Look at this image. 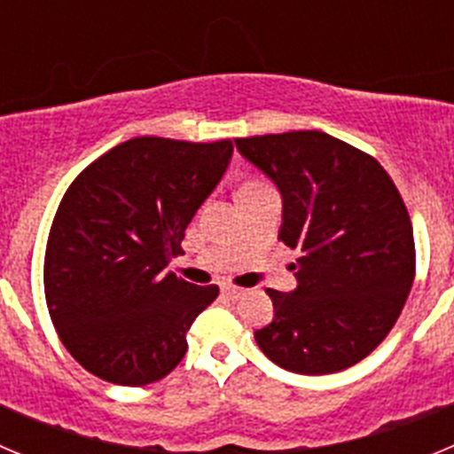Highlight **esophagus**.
Returning <instances> with one entry per match:
<instances>
[{
  "instance_id": "obj_1",
  "label": "esophagus",
  "mask_w": 454,
  "mask_h": 454,
  "mask_svg": "<svg viewBox=\"0 0 454 454\" xmlns=\"http://www.w3.org/2000/svg\"><path fill=\"white\" fill-rule=\"evenodd\" d=\"M220 291H223L224 298H230V300H239L246 295V291L239 286H234V284H223V288H220Z\"/></svg>"
}]
</instances>
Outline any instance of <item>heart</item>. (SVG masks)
<instances>
[{"label":"heart","mask_w":454,"mask_h":454,"mask_svg":"<svg viewBox=\"0 0 454 454\" xmlns=\"http://www.w3.org/2000/svg\"><path fill=\"white\" fill-rule=\"evenodd\" d=\"M262 188H270V186H268L266 182H262V179H247V182L240 184L239 192H243V191H262Z\"/></svg>","instance_id":"obj_1"}]
</instances>
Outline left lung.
Segmentation results:
<instances>
[{
  "instance_id": "1",
  "label": "left lung",
  "mask_w": 454,
  "mask_h": 454,
  "mask_svg": "<svg viewBox=\"0 0 454 454\" xmlns=\"http://www.w3.org/2000/svg\"><path fill=\"white\" fill-rule=\"evenodd\" d=\"M284 198L279 240L300 250L298 288H268L275 318L254 339L277 366L327 375L371 355L414 284V230L377 159L325 131L236 138Z\"/></svg>"
}]
</instances>
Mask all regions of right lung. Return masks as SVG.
<instances>
[{
  "instance_id": "obj_1",
  "label": "right lung",
  "mask_w": 454,
  "mask_h": 454,
  "mask_svg": "<svg viewBox=\"0 0 454 454\" xmlns=\"http://www.w3.org/2000/svg\"><path fill=\"white\" fill-rule=\"evenodd\" d=\"M215 143L138 136L92 161L56 208L45 250V300L59 339L104 382L145 387L188 350L192 320L218 286L184 282L166 266L227 170Z\"/></svg>"
}]
</instances>
